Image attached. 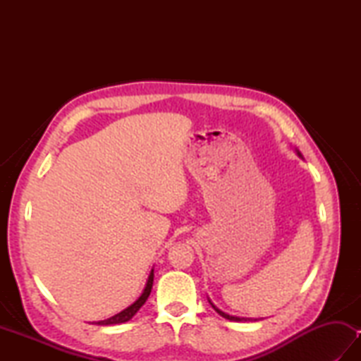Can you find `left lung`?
<instances>
[{
  "mask_svg": "<svg viewBox=\"0 0 361 361\" xmlns=\"http://www.w3.org/2000/svg\"><path fill=\"white\" fill-rule=\"evenodd\" d=\"M211 302V301H209ZM211 305L214 307V310H216L220 317H224V318H226V319H229V321H250V319H247V318H237V317H231V315H228V313H225V312H221V310H219L216 305H214L212 302H211Z\"/></svg>",
  "mask_w": 361,
  "mask_h": 361,
  "instance_id": "left-lung-1",
  "label": "left lung"
}]
</instances>
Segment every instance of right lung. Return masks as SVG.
Masks as SVG:
<instances>
[{
  "mask_svg": "<svg viewBox=\"0 0 361 361\" xmlns=\"http://www.w3.org/2000/svg\"><path fill=\"white\" fill-rule=\"evenodd\" d=\"M152 286H153V270L150 271V276H149V279H147V283H145V288L142 291V295L137 298L136 301L132 305H130V307H127L126 310H122L121 313H118V315H114V317H111L109 319L99 321V323H96V324H99V326H111V324L127 323V321L132 319L135 317V313L142 307L144 302L147 301V298H149L150 291H152Z\"/></svg>",
  "mask_w": 361,
  "mask_h": 361,
  "instance_id": "1",
  "label": "right lung"
}]
</instances>
